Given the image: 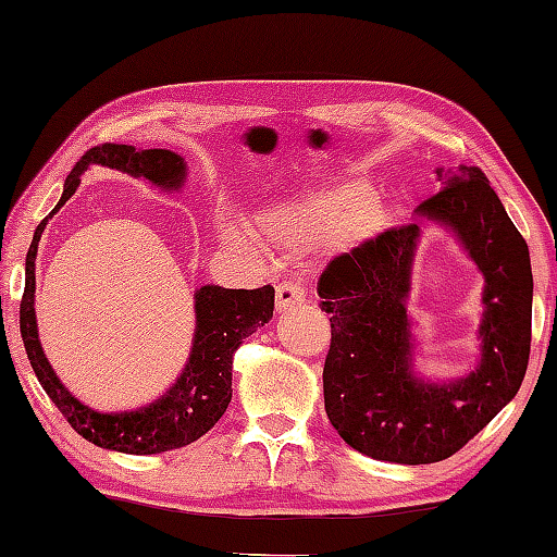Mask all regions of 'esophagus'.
<instances>
[{
  "mask_svg": "<svg viewBox=\"0 0 557 557\" xmlns=\"http://www.w3.org/2000/svg\"><path fill=\"white\" fill-rule=\"evenodd\" d=\"M307 301V292H304L301 284L296 281H281L276 286V309L286 311L292 307H299V304Z\"/></svg>",
  "mask_w": 557,
  "mask_h": 557,
  "instance_id": "1",
  "label": "esophagus"
}]
</instances>
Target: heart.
<instances>
[{
    "instance_id": "1",
    "label": "heart",
    "mask_w": 557,
    "mask_h": 557,
    "mask_svg": "<svg viewBox=\"0 0 557 557\" xmlns=\"http://www.w3.org/2000/svg\"><path fill=\"white\" fill-rule=\"evenodd\" d=\"M375 195L364 185H345L311 195L307 200L273 210L261 220V233L284 246L307 243H355L383 225Z\"/></svg>"
}]
</instances>
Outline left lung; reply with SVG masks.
<instances>
[{
	"mask_svg": "<svg viewBox=\"0 0 557 557\" xmlns=\"http://www.w3.org/2000/svg\"><path fill=\"white\" fill-rule=\"evenodd\" d=\"M444 189L418 215L454 227L484 273L482 364L459 383L410 375L406 296L418 223L387 227L319 276V307L332 326L324 360V410L364 456L433 463L461 451L520 391L530 362L532 269L528 243L479 166L441 172Z\"/></svg>",
	"mask_w": 557,
	"mask_h": 557,
	"instance_id": "8db88e82",
	"label": "left lung"
}]
</instances>
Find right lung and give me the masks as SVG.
I'll list each match as a JSON object with an SVG mask.
<instances>
[{
    "instance_id": "1",
    "label": "right lung",
    "mask_w": 557,
    "mask_h": 557,
    "mask_svg": "<svg viewBox=\"0 0 557 557\" xmlns=\"http://www.w3.org/2000/svg\"><path fill=\"white\" fill-rule=\"evenodd\" d=\"M88 164H101L154 182L159 187L177 189L185 180V159L170 149H134L128 144H98L88 149L67 174L65 189L58 212L75 193L81 172ZM50 212V215H52ZM48 218L37 225L33 246L27 250L25 263V294L20 301V332L25 342L29 364H33L42 391L50 395L60 413L73 431H78L90 444L111 448L121 454H162L202 438L220 418L233 398V352L240 342L253 334L273 317V286L261 288H220L202 286L195 294L197 332L193 355L185 372L166 395L147 408L132 413H96L83 406L65 391L48 357L42 355L37 339L35 322V256L37 243L45 231Z\"/></svg>"
}]
</instances>
